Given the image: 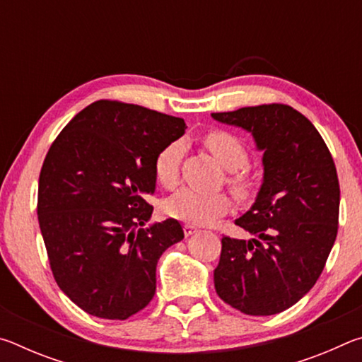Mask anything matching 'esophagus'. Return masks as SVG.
<instances>
[{
  "label": "esophagus",
  "instance_id": "34e87169",
  "mask_svg": "<svg viewBox=\"0 0 362 362\" xmlns=\"http://www.w3.org/2000/svg\"><path fill=\"white\" fill-rule=\"evenodd\" d=\"M196 231H198V228H196V226L189 225V223H185V225H183V233H185V236L193 235V233H196Z\"/></svg>",
  "mask_w": 362,
  "mask_h": 362
}]
</instances>
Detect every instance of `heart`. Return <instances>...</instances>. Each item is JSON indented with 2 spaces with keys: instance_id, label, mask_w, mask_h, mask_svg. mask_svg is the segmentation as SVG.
Wrapping results in <instances>:
<instances>
[{
  "instance_id": "heart-1",
  "label": "heart",
  "mask_w": 362,
  "mask_h": 362,
  "mask_svg": "<svg viewBox=\"0 0 362 362\" xmlns=\"http://www.w3.org/2000/svg\"><path fill=\"white\" fill-rule=\"evenodd\" d=\"M203 142L214 158L225 169L236 170L226 177L230 188L240 198H247L254 192V180L247 174L238 173L247 163V150L240 137L223 129H211L204 134ZM183 146L179 140L168 144L155 158L153 170L159 185L174 188L179 182V169L182 161ZM230 203L223 193H201L193 188H180L166 201L164 209L170 217L180 218L183 222L203 225L228 211Z\"/></svg>"
}]
</instances>
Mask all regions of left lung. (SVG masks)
<instances>
[{
  "instance_id": "8db88e82",
  "label": "left lung",
  "mask_w": 362,
  "mask_h": 362,
  "mask_svg": "<svg viewBox=\"0 0 362 362\" xmlns=\"http://www.w3.org/2000/svg\"><path fill=\"white\" fill-rule=\"evenodd\" d=\"M212 118L252 132L263 150V185L236 225L250 241L223 235L214 269L217 296L250 316L291 308L316 284L339 230L340 185L332 155L302 113L263 103Z\"/></svg>"
}]
</instances>
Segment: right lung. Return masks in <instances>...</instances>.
I'll return each instance as SVG.
<instances>
[{
	"label": "right lung",
	"instance_id": "add662e5",
	"mask_svg": "<svg viewBox=\"0 0 362 362\" xmlns=\"http://www.w3.org/2000/svg\"><path fill=\"white\" fill-rule=\"evenodd\" d=\"M182 118L102 99L54 140L38 183V222L57 286L86 313L124 321L151 302L159 257L183 240L151 217L155 158L185 134Z\"/></svg>",
	"mask_w": 362,
	"mask_h": 362
}]
</instances>
